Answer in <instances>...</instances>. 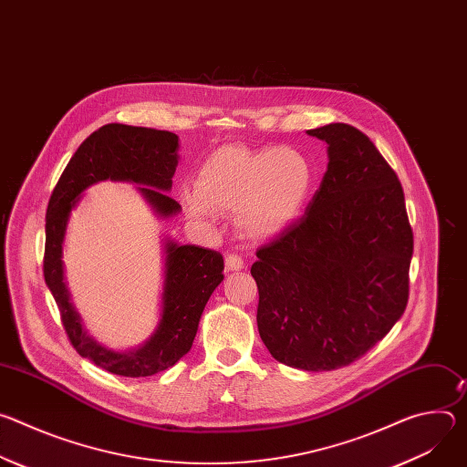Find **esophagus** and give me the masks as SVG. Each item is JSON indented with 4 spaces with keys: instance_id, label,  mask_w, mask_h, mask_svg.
<instances>
[{
    "instance_id": "34e87169",
    "label": "esophagus",
    "mask_w": 467,
    "mask_h": 467,
    "mask_svg": "<svg viewBox=\"0 0 467 467\" xmlns=\"http://www.w3.org/2000/svg\"><path fill=\"white\" fill-rule=\"evenodd\" d=\"M225 270L227 272H240V270H244L242 256H238L236 253H229L225 256Z\"/></svg>"
}]
</instances>
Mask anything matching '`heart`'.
I'll return each mask as SVG.
<instances>
[{
  "mask_svg": "<svg viewBox=\"0 0 467 467\" xmlns=\"http://www.w3.org/2000/svg\"><path fill=\"white\" fill-rule=\"evenodd\" d=\"M314 186L310 161L290 148L249 151L225 146L197 171L184 207L199 220L236 213V229L251 240L285 233L301 214Z\"/></svg>",
  "mask_w": 467,
  "mask_h": 467,
  "instance_id": "heart-1",
  "label": "heart"
}]
</instances>
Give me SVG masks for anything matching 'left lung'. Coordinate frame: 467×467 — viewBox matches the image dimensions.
Listing matches in <instances>:
<instances>
[{"label": "left lung", "instance_id": "obj_1", "mask_svg": "<svg viewBox=\"0 0 467 467\" xmlns=\"http://www.w3.org/2000/svg\"><path fill=\"white\" fill-rule=\"evenodd\" d=\"M327 171L306 213L256 251V325L281 364L332 371L366 355L403 316L414 236L405 193L373 142L348 123L306 130Z\"/></svg>", "mask_w": 467, "mask_h": 467}]
</instances>
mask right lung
<instances>
[{
    "mask_svg": "<svg viewBox=\"0 0 467 467\" xmlns=\"http://www.w3.org/2000/svg\"><path fill=\"white\" fill-rule=\"evenodd\" d=\"M177 151L175 132L121 123L103 125L74 153L47 205L46 285L76 351L114 375L150 377L171 368L190 351L205 305L223 281V256L199 245H181L166 236L159 323L144 344L116 351L88 335L72 303L62 262L66 229L83 192L101 181L135 182L157 218L177 216L181 205L166 193L171 190V177L179 164Z\"/></svg>",
    "mask_w": 467,
    "mask_h": 467,
    "instance_id": "right-lung-1",
    "label": "right lung"
}]
</instances>
